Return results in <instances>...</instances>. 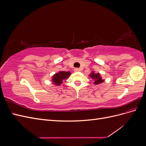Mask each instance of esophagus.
<instances>
[{
    "label": "esophagus",
    "mask_w": 146,
    "mask_h": 146,
    "mask_svg": "<svg viewBox=\"0 0 146 146\" xmlns=\"http://www.w3.org/2000/svg\"><path fill=\"white\" fill-rule=\"evenodd\" d=\"M74 71L76 72H80V69H79V68H75V69H74Z\"/></svg>",
    "instance_id": "esophagus-1"
}]
</instances>
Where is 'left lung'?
Segmentation results:
<instances>
[{
  "label": "left lung",
  "instance_id": "obj_1",
  "mask_svg": "<svg viewBox=\"0 0 146 146\" xmlns=\"http://www.w3.org/2000/svg\"><path fill=\"white\" fill-rule=\"evenodd\" d=\"M89 76L94 80V84L95 85H99L104 82V80L102 78L100 73H95L94 71H92Z\"/></svg>",
  "mask_w": 146,
  "mask_h": 146
}]
</instances>
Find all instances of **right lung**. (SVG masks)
<instances>
[{
    "mask_svg": "<svg viewBox=\"0 0 146 146\" xmlns=\"http://www.w3.org/2000/svg\"><path fill=\"white\" fill-rule=\"evenodd\" d=\"M70 73L69 71H59L55 74L52 77V83L55 85L60 86L61 83H63V80L65 79H68L70 76Z\"/></svg>",
    "mask_w": 146,
    "mask_h": 146,
    "instance_id": "obj_1",
    "label": "right lung"
}]
</instances>
